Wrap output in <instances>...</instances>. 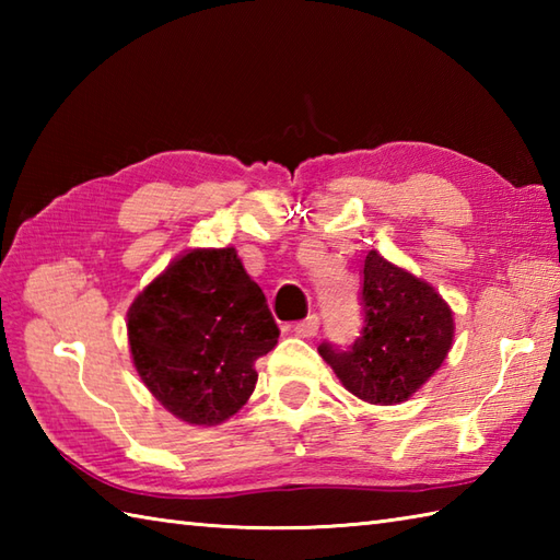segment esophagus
<instances>
[{
  "instance_id": "34e87169",
  "label": "esophagus",
  "mask_w": 560,
  "mask_h": 560,
  "mask_svg": "<svg viewBox=\"0 0 560 560\" xmlns=\"http://www.w3.org/2000/svg\"><path fill=\"white\" fill-rule=\"evenodd\" d=\"M319 329V317L317 315H307L305 319H301V323L293 325V335L295 337H303V339H311L317 335Z\"/></svg>"
}]
</instances>
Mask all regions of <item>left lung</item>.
Wrapping results in <instances>:
<instances>
[{
	"label": "left lung",
	"mask_w": 560,
	"mask_h": 560,
	"mask_svg": "<svg viewBox=\"0 0 560 560\" xmlns=\"http://www.w3.org/2000/svg\"><path fill=\"white\" fill-rule=\"evenodd\" d=\"M363 329L349 349L319 343L317 351L351 395L368 404L407 401L431 377L452 347L455 319L440 293L375 249L363 261Z\"/></svg>",
	"instance_id": "obj_1"
}]
</instances>
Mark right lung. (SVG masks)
I'll return each instance as SVG.
<instances>
[{
  "label": "right lung",
  "mask_w": 560,
  "mask_h": 560,
  "mask_svg": "<svg viewBox=\"0 0 560 560\" xmlns=\"http://www.w3.org/2000/svg\"><path fill=\"white\" fill-rule=\"evenodd\" d=\"M139 377L177 419L219 425L257 383L255 361L277 347L265 293L235 247L189 249L141 291L127 313Z\"/></svg>",
  "instance_id": "obj_1"
}]
</instances>
